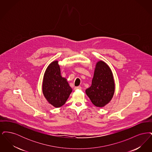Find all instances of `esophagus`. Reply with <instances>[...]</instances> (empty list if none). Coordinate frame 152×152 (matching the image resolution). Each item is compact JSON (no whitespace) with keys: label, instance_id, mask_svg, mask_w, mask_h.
<instances>
[{"label":"esophagus","instance_id":"1","mask_svg":"<svg viewBox=\"0 0 152 152\" xmlns=\"http://www.w3.org/2000/svg\"><path fill=\"white\" fill-rule=\"evenodd\" d=\"M75 90H76V89H81V87H75V88H74Z\"/></svg>","mask_w":152,"mask_h":152}]
</instances>
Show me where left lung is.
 <instances>
[{
  "label": "left lung",
  "mask_w": 152,
  "mask_h": 152,
  "mask_svg": "<svg viewBox=\"0 0 152 152\" xmlns=\"http://www.w3.org/2000/svg\"><path fill=\"white\" fill-rule=\"evenodd\" d=\"M86 92L93 104L97 107H104L113 97L115 92L113 74L104 61H100L96 64L92 86Z\"/></svg>",
  "instance_id": "1"
}]
</instances>
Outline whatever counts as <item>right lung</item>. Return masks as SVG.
Returning a JSON list of instances; mask_svg holds the SVG:
<instances>
[{
    "label": "right lung",
    "mask_w": 152,
    "mask_h": 152,
    "mask_svg": "<svg viewBox=\"0 0 152 152\" xmlns=\"http://www.w3.org/2000/svg\"><path fill=\"white\" fill-rule=\"evenodd\" d=\"M72 91L66 79L61 76L58 61L51 63L44 76L43 93L45 99L53 107L58 108L65 104Z\"/></svg>",
    "instance_id": "add662e5"
}]
</instances>
